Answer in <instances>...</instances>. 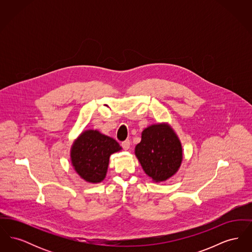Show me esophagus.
<instances>
[{"label": "esophagus", "mask_w": 252, "mask_h": 252, "mask_svg": "<svg viewBox=\"0 0 252 252\" xmlns=\"http://www.w3.org/2000/svg\"><path fill=\"white\" fill-rule=\"evenodd\" d=\"M122 147L125 149V150H128L130 148V142L129 140H126L122 143Z\"/></svg>", "instance_id": "obj_1"}]
</instances>
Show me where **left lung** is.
I'll return each mask as SVG.
<instances>
[{
    "instance_id": "obj_1",
    "label": "left lung",
    "mask_w": 252,
    "mask_h": 252,
    "mask_svg": "<svg viewBox=\"0 0 252 252\" xmlns=\"http://www.w3.org/2000/svg\"><path fill=\"white\" fill-rule=\"evenodd\" d=\"M145 174L153 181H165L174 176L182 161V147L177 134L166 124L152 125L142 132L135 147Z\"/></svg>"
}]
</instances>
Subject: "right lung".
<instances>
[{"mask_svg":"<svg viewBox=\"0 0 252 252\" xmlns=\"http://www.w3.org/2000/svg\"><path fill=\"white\" fill-rule=\"evenodd\" d=\"M121 149L114 139L97 130H86L72 144V166L86 181L101 182L106 178L109 156Z\"/></svg>","mask_w":252,"mask_h":252,"instance_id":"add662e5","label":"right lung"}]
</instances>
